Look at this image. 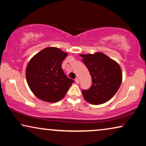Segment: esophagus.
<instances>
[{"mask_svg":"<svg viewBox=\"0 0 146 146\" xmlns=\"http://www.w3.org/2000/svg\"><path fill=\"white\" fill-rule=\"evenodd\" d=\"M75 82H76V84H79L80 83V81H79V80H78V78H75Z\"/></svg>","mask_w":146,"mask_h":146,"instance_id":"34e87169","label":"esophagus"}]
</instances>
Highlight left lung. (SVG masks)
<instances>
[{"instance_id": "obj_1", "label": "left lung", "mask_w": 146, "mask_h": 146, "mask_svg": "<svg viewBox=\"0 0 146 146\" xmlns=\"http://www.w3.org/2000/svg\"><path fill=\"white\" fill-rule=\"evenodd\" d=\"M92 79L91 88L82 90L88 103L99 105L108 101L119 90L122 74L119 64L102 52L80 54Z\"/></svg>"}]
</instances>
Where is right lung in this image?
I'll return each mask as SVG.
<instances>
[{"mask_svg": "<svg viewBox=\"0 0 146 146\" xmlns=\"http://www.w3.org/2000/svg\"><path fill=\"white\" fill-rule=\"evenodd\" d=\"M68 53L60 48H43L27 64V84L35 96L42 101L55 103L62 99L74 81L64 74L62 62Z\"/></svg>", "mask_w": 146, "mask_h": 146, "instance_id": "right-lung-1", "label": "right lung"}]
</instances>
